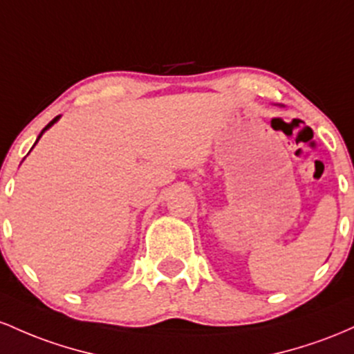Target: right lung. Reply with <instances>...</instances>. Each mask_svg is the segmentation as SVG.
Listing matches in <instances>:
<instances>
[{"label":"right lung","mask_w":354,"mask_h":354,"mask_svg":"<svg viewBox=\"0 0 354 354\" xmlns=\"http://www.w3.org/2000/svg\"><path fill=\"white\" fill-rule=\"evenodd\" d=\"M58 118H59V115H58V117H55V118H53V120H51V122H50V124H48V125H46V127H45V129H43V130H41V133H39V135H38L37 142L39 140V137H41V135H43V133H45V132H46V130H48V129H50V127H51V125H53V124H55V122H57V120H58ZM37 142H35V144H37ZM33 147H35V145H33Z\"/></svg>","instance_id":"add662e5"}]
</instances>
